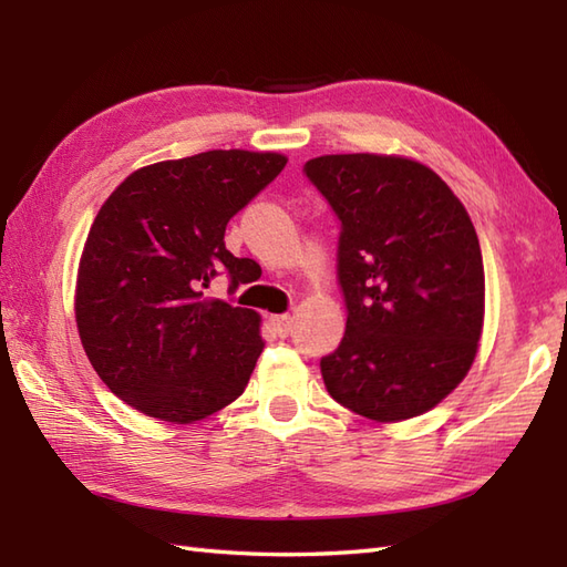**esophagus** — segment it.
<instances>
[{"instance_id":"obj_1","label":"esophagus","mask_w":567,"mask_h":567,"mask_svg":"<svg viewBox=\"0 0 567 567\" xmlns=\"http://www.w3.org/2000/svg\"><path fill=\"white\" fill-rule=\"evenodd\" d=\"M270 323H272L275 333L282 336V339L292 333V317L290 315H275V317H270Z\"/></svg>"}]
</instances>
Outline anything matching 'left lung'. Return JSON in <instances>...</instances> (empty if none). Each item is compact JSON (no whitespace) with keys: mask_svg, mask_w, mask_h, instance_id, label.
Returning a JSON list of instances; mask_svg holds the SVG:
<instances>
[{"mask_svg":"<svg viewBox=\"0 0 567 567\" xmlns=\"http://www.w3.org/2000/svg\"><path fill=\"white\" fill-rule=\"evenodd\" d=\"M305 175L341 221L346 333L321 358L336 402L372 421L429 412L467 375L485 317L475 226L451 187L409 158L321 155Z\"/></svg>","mask_w":567,"mask_h":567,"instance_id":"obj_1","label":"left lung"}]
</instances>
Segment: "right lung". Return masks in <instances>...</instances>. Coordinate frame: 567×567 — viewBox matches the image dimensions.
I'll use <instances>...</instances> for the list:
<instances>
[{"instance_id": "obj_1", "label": "right lung", "mask_w": 567, "mask_h": 567, "mask_svg": "<svg viewBox=\"0 0 567 567\" xmlns=\"http://www.w3.org/2000/svg\"><path fill=\"white\" fill-rule=\"evenodd\" d=\"M280 153L207 151L131 173L94 219L80 258L75 319L92 368L118 400L192 424L246 390L262 353L260 317L204 299L240 258L224 234L282 173Z\"/></svg>"}]
</instances>
